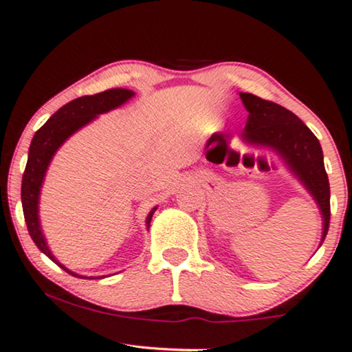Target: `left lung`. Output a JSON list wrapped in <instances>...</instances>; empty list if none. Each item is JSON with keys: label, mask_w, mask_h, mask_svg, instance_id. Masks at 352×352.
I'll return each instance as SVG.
<instances>
[{"label": "left lung", "mask_w": 352, "mask_h": 352, "mask_svg": "<svg viewBox=\"0 0 352 352\" xmlns=\"http://www.w3.org/2000/svg\"><path fill=\"white\" fill-rule=\"evenodd\" d=\"M239 96L249 111L242 137L252 145L273 148L313 195L324 220L322 245L330 225V185L318 137L287 108L254 94L241 92Z\"/></svg>", "instance_id": "obj_1"}]
</instances>
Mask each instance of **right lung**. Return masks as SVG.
<instances>
[{"label": "right lung", "mask_w": 352, "mask_h": 352, "mask_svg": "<svg viewBox=\"0 0 352 352\" xmlns=\"http://www.w3.org/2000/svg\"><path fill=\"white\" fill-rule=\"evenodd\" d=\"M133 97V92L129 89H108L105 92L94 94V96H84L75 98L67 105H63L60 110L54 113L49 118L46 124L39 127L34 133L32 145L28 150V161L25 166V172L22 177V207L23 217H25L27 228L30 236L39 250L44 255L49 256L54 263L60 266L63 271L75 277H82L76 273H73L65 268L52 252L49 250L47 242L44 239V234L39 225L38 215V204H39V192H41V185L44 182V175L49 167V162L52 161L54 155L62 143L67 140L72 133H75L78 129L86 126L91 122L97 115L107 113L113 108L121 107L126 103L129 98ZM156 207H153L150 214L146 217V226L150 228V221L155 214Z\"/></svg>", "instance_id": "right-lung-1"}]
</instances>
